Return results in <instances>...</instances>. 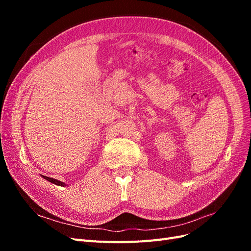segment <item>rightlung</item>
<instances>
[{"label":"right lung","mask_w":251,"mask_h":251,"mask_svg":"<svg viewBox=\"0 0 251 251\" xmlns=\"http://www.w3.org/2000/svg\"><path fill=\"white\" fill-rule=\"evenodd\" d=\"M46 180H48L49 182H51V183H54V184H56V185H60V186H63V185H65L63 182H60V181H58V180H56V179H53V178H49V177H46L45 178Z\"/></svg>","instance_id":"obj_1"}]
</instances>
